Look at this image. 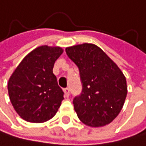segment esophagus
I'll use <instances>...</instances> for the list:
<instances>
[{"mask_svg": "<svg viewBox=\"0 0 146 146\" xmlns=\"http://www.w3.org/2000/svg\"><path fill=\"white\" fill-rule=\"evenodd\" d=\"M64 95H66V97L68 98L70 95V89L69 88H66V89L64 90Z\"/></svg>", "mask_w": 146, "mask_h": 146, "instance_id": "34e87169", "label": "esophagus"}]
</instances>
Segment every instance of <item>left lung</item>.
<instances>
[{"instance_id": "8db88e82", "label": "left lung", "mask_w": 146, "mask_h": 146, "mask_svg": "<svg viewBox=\"0 0 146 146\" xmlns=\"http://www.w3.org/2000/svg\"><path fill=\"white\" fill-rule=\"evenodd\" d=\"M66 51L78 66L82 82V95L74 99L80 121L94 128L111 123L120 113L127 97L123 72L95 44L71 46Z\"/></svg>"}]
</instances>
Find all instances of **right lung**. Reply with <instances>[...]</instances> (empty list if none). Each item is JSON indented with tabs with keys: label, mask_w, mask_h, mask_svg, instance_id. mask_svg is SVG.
Returning <instances> with one entry per match:
<instances>
[{
	"label": "right lung",
	"mask_w": 146,
	"mask_h": 146,
	"mask_svg": "<svg viewBox=\"0 0 146 146\" xmlns=\"http://www.w3.org/2000/svg\"><path fill=\"white\" fill-rule=\"evenodd\" d=\"M63 52L60 47H37L24 57L9 77V100L23 120L45 122L60 107L64 92L57 84L53 67Z\"/></svg>",
	"instance_id": "obj_1"
}]
</instances>
